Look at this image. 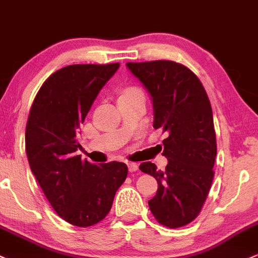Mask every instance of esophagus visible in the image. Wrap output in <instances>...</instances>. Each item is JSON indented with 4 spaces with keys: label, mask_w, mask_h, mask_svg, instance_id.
Listing matches in <instances>:
<instances>
[{
    "label": "esophagus",
    "mask_w": 258,
    "mask_h": 258,
    "mask_svg": "<svg viewBox=\"0 0 258 258\" xmlns=\"http://www.w3.org/2000/svg\"><path fill=\"white\" fill-rule=\"evenodd\" d=\"M127 166H128V170L131 172H135L138 170V164L137 163H127Z\"/></svg>",
    "instance_id": "1"
}]
</instances>
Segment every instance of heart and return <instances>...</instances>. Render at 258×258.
<instances>
[{"label": "heart", "mask_w": 258, "mask_h": 258, "mask_svg": "<svg viewBox=\"0 0 258 258\" xmlns=\"http://www.w3.org/2000/svg\"><path fill=\"white\" fill-rule=\"evenodd\" d=\"M134 93H142V92H141V90L138 89V88H135V87H132V88H127V89L124 90V92H123V94H122V95H127V94H134Z\"/></svg>", "instance_id": "heart-1"}]
</instances>
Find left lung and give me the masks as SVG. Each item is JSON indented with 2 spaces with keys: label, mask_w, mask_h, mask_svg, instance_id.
I'll list each match as a JSON object with an SVG mask.
<instances>
[{
  "label": "left lung",
  "mask_w": 258,
  "mask_h": 258,
  "mask_svg": "<svg viewBox=\"0 0 258 258\" xmlns=\"http://www.w3.org/2000/svg\"><path fill=\"white\" fill-rule=\"evenodd\" d=\"M126 67L151 95L153 127L168 132L165 170L151 161L140 165L158 181L149 208L160 224L180 228L198 216L214 177L217 142L208 95L197 76L176 62H128Z\"/></svg>",
  "instance_id": "1"
}]
</instances>
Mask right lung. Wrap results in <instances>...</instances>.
<instances>
[{
  "label": "right lung",
  "mask_w": 258,
  "mask_h": 258,
  "mask_svg": "<svg viewBox=\"0 0 258 258\" xmlns=\"http://www.w3.org/2000/svg\"><path fill=\"white\" fill-rule=\"evenodd\" d=\"M120 63L71 64L42 84L29 112L25 151L30 169L56 213L76 226L94 225L111 209L127 165L82 160L78 130Z\"/></svg>",
  "instance_id": "1"
}]
</instances>
